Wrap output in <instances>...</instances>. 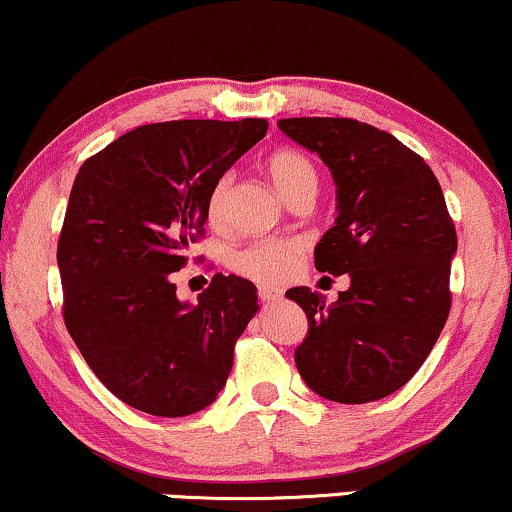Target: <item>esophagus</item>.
Segmentation results:
<instances>
[{
	"instance_id": "esophagus-1",
	"label": "esophagus",
	"mask_w": 512,
	"mask_h": 512,
	"mask_svg": "<svg viewBox=\"0 0 512 512\" xmlns=\"http://www.w3.org/2000/svg\"><path fill=\"white\" fill-rule=\"evenodd\" d=\"M258 296H261L263 304H277L282 299V289L270 287V285H261L258 287Z\"/></svg>"
}]
</instances>
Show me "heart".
Segmentation results:
<instances>
[{"label": "heart", "instance_id": "b5f03b06", "mask_svg": "<svg viewBox=\"0 0 512 512\" xmlns=\"http://www.w3.org/2000/svg\"><path fill=\"white\" fill-rule=\"evenodd\" d=\"M266 166L270 180H273L277 192L285 199H289L296 192H301V189L318 187L315 166L301 154V151H275V154L268 156ZM230 185L232 173H223L216 182H213V187L208 189L206 218L211 220V223H220V220H223ZM301 254H304V244H301L299 239H258V242L246 244L244 249L237 251L235 258H232V266H235L242 275L251 277V280L261 282V285H277V282H285L287 277L299 268Z\"/></svg>", "mask_w": 512, "mask_h": 512}]
</instances>
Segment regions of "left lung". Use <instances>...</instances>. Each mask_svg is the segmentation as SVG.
Here are the masks:
<instances>
[{
    "mask_svg": "<svg viewBox=\"0 0 512 512\" xmlns=\"http://www.w3.org/2000/svg\"><path fill=\"white\" fill-rule=\"evenodd\" d=\"M277 128L330 168L337 220L315 246V268L351 280L332 306L308 287L287 292L308 318L296 368L323 399H384L425 363L451 311L458 237L439 180L368 123L282 118Z\"/></svg>",
    "mask_w": 512,
    "mask_h": 512,
    "instance_id": "left-lung-1",
    "label": "left lung"
}]
</instances>
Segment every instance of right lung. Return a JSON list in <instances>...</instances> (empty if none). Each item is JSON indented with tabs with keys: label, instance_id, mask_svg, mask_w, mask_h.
<instances>
[{
	"label": "right lung",
	"instance_id": "add662e5",
	"mask_svg": "<svg viewBox=\"0 0 512 512\" xmlns=\"http://www.w3.org/2000/svg\"><path fill=\"white\" fill-rule=\"evenodd\" d=\"M266 130L263 118L142 125L75 175L56 249L63 320L104 387L142 413L192 415L225 387L254 282L218 273L187 304L170 273L204 235L208 189Z\"/></svg>",
	"mask_w": 512,
	"mask_h": 512
}]
</instances>
